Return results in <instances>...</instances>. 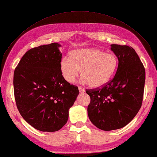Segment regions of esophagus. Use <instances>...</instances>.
I'll use <instances>...</instances> for the list:
<instances>
[{
    "label": "esophagus",
    "instance_id": "esophagus-1",
    "mask_svg": "<svg viewBox=\"0 0 157 157\" xmlns=\"http://www.w3.org/2000/svg\"><path fill=\"white\" fill-rule=\"evenodd\" d=\"M78 90H79V92L81 93H85V90L83 89V88L82 87H78Z\"/></svg>",
    "mask_w": 157,
    "mask_h": 157
}]
</instances>
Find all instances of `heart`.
Listing matches in <instances>:
<instances>
[{"mask_svg":"<svg viewBox=\"0 0 157 157\" xmlns=\"http://www.w3.org/2000/svg\"><path fill=\"white\" fill-rule=\"evenodd\" d=\"M117 67L115 55L94 48L75 50L71 57L65 56L60 61L61 71L67 82H73L81 70V82L93 89L107 84Z\"/></svg>","mask_w":157,"mask_h":157,"instance_id":"1","label":"heart"}]
</instances>
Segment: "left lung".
<instances>
[{"instance_id": "8db88e82", "label": "left lung", "mask_w": 157, "mask_h": 157, "mask_svg": "<svg viewBox=\"0 0 157 157\" xmlns=\"http://www.w3.org/2000/svg\"><path fill=\"white\" fill-rule=\"evenodd\" d=\"M118 60L112 81L97 90H86L90 97L88 115L91 123L102 131L125 127L141 107L145 82V69L134 48L110 44Z\"/></svg>"}]
</instances>
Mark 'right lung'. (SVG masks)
Masks as SVG:
<instances>
[{"mask_svg": "<svg viewBox=\"0 0 157 157\" xmlns=\"http://www.w3.org/2000/svg\"><path fill=\"white\" fill-rule=\"evenodd\" d=\"M57 43L30 49L14 72V93L19 113L33 127L55 132L68 118V110L79 94L62 75V53Z\"/></svg>", "mask_w": 157, "mask_h": 157, "instance_id": "add662e5", "label": "right lung"}]
</instances>
